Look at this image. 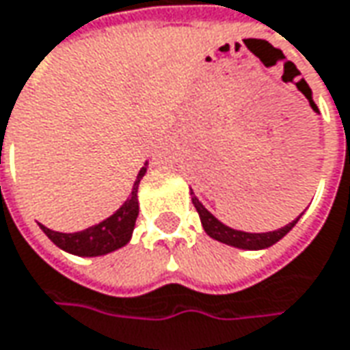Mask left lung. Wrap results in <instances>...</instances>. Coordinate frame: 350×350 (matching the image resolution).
<instances>
[{
  "instance_id": "obj_1",
  "label": "left lung",
  "mask_w": 350,
  "mask_h": 350,
  "mask_svg": "<svg viewBox=\"0 0 350 350\" xmlns=\"http://www.w3.org/2000/svg\"><path fill=\"white\" fill-rule=\"evenodd\" d=\"M308 91H310V89H308ZM310 93H312V91H310ZM191 198H193V204H195L196 212H198V216H200V224H202L204 232H206L212 239H216V241H220V243H226V245H232V247L247 249V251H259V249H267L271 247V245H275L276 241H280V239L298 224L300 216L304 214L302 212L296 220H292V222H288L286 226H282V228H278V230L253 234V232L234 230V228H230V226H226L224 222H220L208 208H204V204L196 198V195L193 193V189H191Z\"/></svg>"
}]
</instances>
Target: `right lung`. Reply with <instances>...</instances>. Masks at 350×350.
<instances>
[{
	"mask_svg": "<svg viewBox=\"0 0 350 350\" xmlns=\"http://www.w3.org/2000/svg\"><path fill=\"white\" fill-rule=\"evenodd\" d=\"M148 169V161L144 163L140 169L136 181L132 185V193L124 200V204L116 210L115 214H111L109 218H105L103 222L89 226L81 232H74V234H64V232H54L46 226L40 224V230L48 235V239L60 247L66 253H72L77 257H101L107 253H113L116 249L124 247L132 232L136 226V218H138V187H140L142 177L146 175Z\"/></svg>",
	"mask_w": 350,
	"mask_h": 350,
	"instance_id": "1",
	"label": "right lung"
}]
</instances>
